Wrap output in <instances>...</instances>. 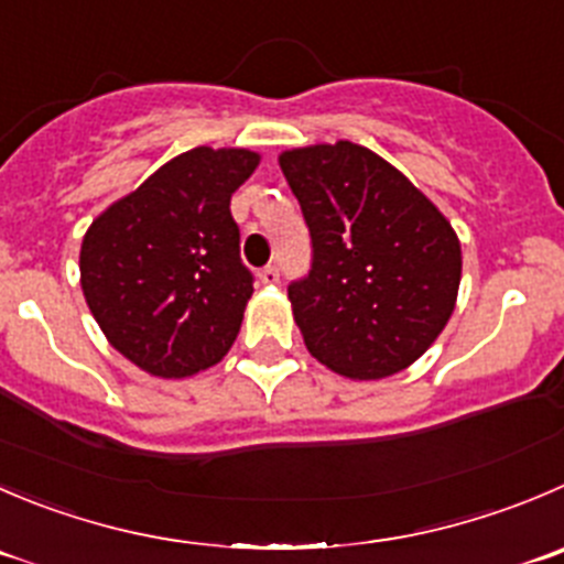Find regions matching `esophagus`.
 <instances>
[{"label":"esophagus","mask_w":564,"mask_h":564,"mask_svg":"<svg viewBox=\"0 0 564 564\" xmlns=\"http://www.w3.org/2000/svg\"><path fill=\"white\" fill-rule=\"evenodd\" d=\"M260 282L262 285H276L279 282V268L276 265H265L260 271Z\"/></svg>","instance_id":"esophagus-1"}]
</instances>
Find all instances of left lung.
Here are the masks:
<instances>
[{
  "mask_svg": "<svg viewBox=\"0 0 564 564\" xmlns=\"http://www.w3.org/2000/svg\"><path fill=\"white\" fill-rule=\"evenodd\" d=\"M313 238L288 288L304 346L354 382L404 371L454 313L463 249L448 218L371 149L351 141L279 154Z\"/></svg>",
  "mask_w": 564,
  "mask_h": 564,
  "instance_id": "left-lung-1",
  "label": "left lung"
}]
</instances>
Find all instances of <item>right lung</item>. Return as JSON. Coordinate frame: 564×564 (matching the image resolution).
Returning a JSON list of instances; mask_svg holds the SVG:
<instances>
[{
  "mask_svg": "<svg viewBox=\"0 0 564 564\" xmlns=\"http://www.w3.org/2000/svg\"><path fill=\"white\" fill-rule=\"evenodd\" d=\"M257 165L249 149L182 152L85 232V302L107 343L141 371L185 379L232 348L254 288L229 198Z\"/></svg>",
  "mask_w": 564,
  "mask_h": 564,
  "instance_id": "1",
  "label": "right lung"
}]
</instances>
